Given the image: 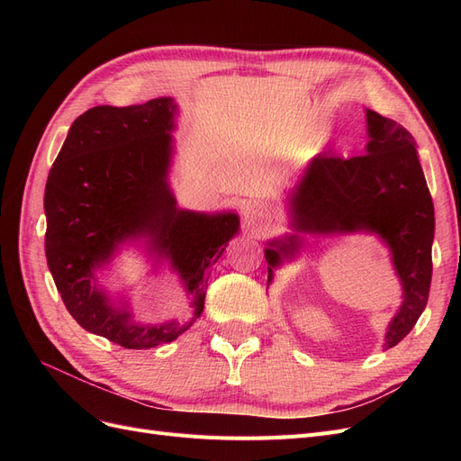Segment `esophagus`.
I'll use <instances>...</instances> for the list:
<instances>
[{"label":"esophagus","instance_id":"obj_1","mask_svg":"<svg viewBox=\"0 0 461 461\" xmlns=\"http://www.w3.org/2000/svg\"><path fill=\"white\" fill-rule=\"evenodd\" d=\"M271 219V213H269V207L265 205L263 202H248L244 207H242V221L244 225L249 229H258V227H263L265 222H267Z\"/></svg>","mask_w":461,"mask_h":461}]
</instances>
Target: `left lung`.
<instances>
[{
  "mask_svg": "<svg viewBox=\"0 0 461 461\" xmlns=\"http://www.w3.org/2000/svg\"><path fill=\"white\" fill-rule=\"evenodd\" d=\"M367 153L340 158L323 151L292 194V225L308 232H376L393 249L403 288L402 308L388 325L386 346H396L423 313L432 276L435 207L417 159L413 136L393 119L367 111ZM265 249L271 267L294 252L296 236ZM269 267V281H271Z\"/></svg>",
  "mask_w": 461,
  "mask_h": 461,
  "instance_id": "1",
  "label": "left lung"
}]
</instances>
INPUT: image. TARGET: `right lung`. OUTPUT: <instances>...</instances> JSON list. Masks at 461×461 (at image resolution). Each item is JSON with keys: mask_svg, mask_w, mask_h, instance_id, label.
Instances as JSON below:
<instances>
[{"mask_svg": "<svg viewBox=\"0 0 461 461\" xmlns=\"http://www.w3.org/2000/svg\"><path fill=\"white\" fill-rule=\"evenodd\" d=\"M175 105L158 97L142 105H97L67 134L46 183V258L51 276L77 323L129 350L175 340L203 312L209 269L239 230L234 213L178 212L167 186ZM149 235L194 298L185 324L142 328L109 304L93 285L94 267L117 241Z\"/></svg>", "mask_w": 461, "mask_h": 461, "instance_id": "obj_1", "label": "right lung"}]
</instances>
